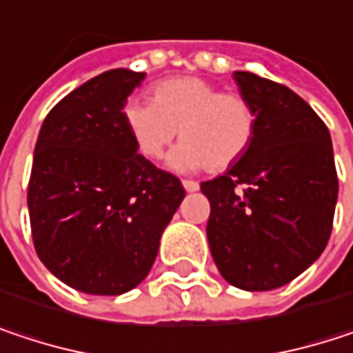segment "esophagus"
Listing matches in <instances>:
<instances>
[{
    "instance_id": "1",
    "label": "esophagus",
    "mask_w": 353,
    "mask_h": 353,
    "mask_svg": "<svg viewBox=\"0 0 353 353\" xmlns=\"http://www.w3.org/2000/svg\"><path fill=\"white\" fill-rule=\"evenodd\" d=\"M181 185H183V190H185V192H198V190H200V183H198V181H194V179H183V181H181Z\"/></svg>"
}]
</instances>
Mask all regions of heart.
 Returning a JSON list of instances; mask_svg holds the SVG:
<instances>
[{
    "label": "heart",
    "mask_w": 353,
    "mask_h": 353,
    "mask_svg": "<svg viewBox=\"0 0 353 353\" xmlns=\"http://www.w3.org/2000/svg\"><path fill=\"white\" fill-rule=\"evenodd\" d=\"M124 122L147 159H161L181 134L183 143L170 155L179 174L235 165L253 143L255 112L239 94H223L202 77H174L155 85L153 100L130 98Z\"/></svg>",
    "instance_id": "b5f03b06"
}]
</instances>
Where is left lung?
Instances as JSON below:
<instances>
[{"mask_svg": "<svg viewBox=\"0 0 353 353\" xmlns=\"http://www.w3.org/2000/svg\"><path fill=\"white\" fill-rule=\"evenodd\" d=\"M255 112V137L223 176L202 181L206 237L221 276L241 290H274L301 276L329 241L337 174L327 126L286 85L235 71Z\"/></svg>", "mask_w": 353, "mask_h": 353, "instance_id": "1", "label": "left lung"}]
</instances>
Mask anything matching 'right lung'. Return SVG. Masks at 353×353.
<instances>
[{"label":"right lung","instance_id":"right-lung-1","mask_svg":"<svg viewBox=\"0 0 353 353\" xmlns=\"http://www.w3.org/2000/svg\"><path fill=\"white\" fill-rule=\"evenodd\" d=\"M145 73L110 69L65 96L42 122L28 183L40 261L67 286L118 296L153 268L185 192L157 170L124 122Z\"/></svg>","mask_w":353,"mask_h":353}]
</instances>
